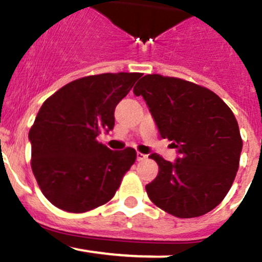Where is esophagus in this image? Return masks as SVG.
<instances>
[{
    "instance_id": "34e87169",
    "label": "esophagus",
    "mask_w": 262,
    "mask_h": 262,
    "mask_svg": "<svg viewBox=\"0 0 262 262\" xmlns=\"http://www.w3.org/2000/svg\"><path fill=\"white\" fill-rule=\"evenodd\" d=\"M146 158H147V155H145V154L137 152V161H142V160H145Z\"/></svg>"
}]
</instances>
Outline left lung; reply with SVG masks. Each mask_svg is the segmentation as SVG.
Listing matches in <instances>:
<instances>
[{
	"instance_id": "left-lung-1",
	"label": "left lung",
	"mask_w": 262,
	"mask_h": 262,
	"mask_svg": "<svg viewBox=\"0 0 262 262\" xmlns=\"http://www.w3.org/2000/svg\"><path fill=\"white\" fill-rule=\"evenodd\" d=\"M142 96L160 136L172 141L175 163L150 159L159 174L146 185L155 206L179 218L211 212L227 195L238 170L242 139L230 107L208 88L160 74H147L134 87Z\"/></svg>"
}]
</instances>
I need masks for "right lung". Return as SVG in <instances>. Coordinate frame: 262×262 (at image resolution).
Returning <instances> with one entry per match:
<instances>
[{
  "mask_svg": "<svg viewBox=\"0 0 262 262\" xmlns=\"http://www.w3.org/2000/svg\"><path fill=\"white\" fill-rule=\"evenodd\" d=\"M141 73H103L68 83L42 103L29 132L31 169L45 198L83 213L111 201L136 151L97 141L115 126V108Z\"/></svg>",
  "mask_w": 262,
  "mask_h": 262,
  "instance_id": "1",
  "label": "right lung"
}]
</instances>
